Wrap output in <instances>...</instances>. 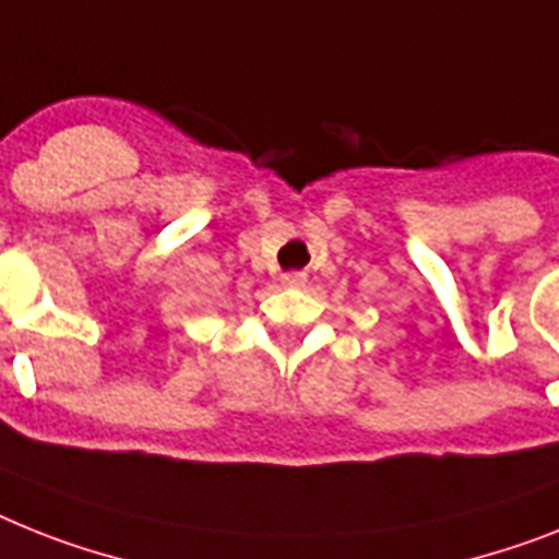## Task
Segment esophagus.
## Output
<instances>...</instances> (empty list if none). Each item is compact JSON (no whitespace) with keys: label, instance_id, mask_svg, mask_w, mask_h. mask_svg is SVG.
<instances>
[{"label":"esophagus","instance_id":"34e87169","mask_svg":"<svg viewBox=\"0 0 559 559\" xmlns=\"http://www.w3.org/2000/svg\"><path fill=\"white\" fill-rule=\"evenodd\" d=\"M280 283H283L285 288H302V285L308 283V276L302 274V271H294V274H283V276H280Z\"/></svg>","mask_w":559,"mask_h":559}]
</instances>
